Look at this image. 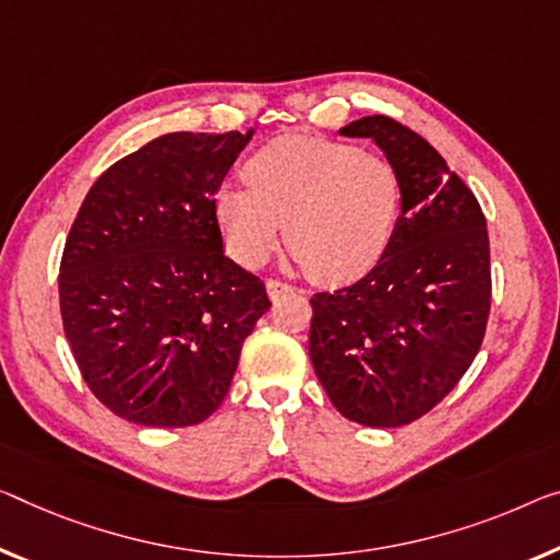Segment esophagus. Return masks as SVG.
Instances as JSON below:
<instances>
[{
  "label": "esophagus",
  "mask_w": 560,
  "mask_h": 560,
  "mask_svg": "<svg viewBox=\"0 0 560 560\" xmlns=\"http://www.w3.org/2000/svg\"><path fill=\"white\" fill-rule=\"evenodd\" d=\"M265 288H268V295H270L272 303H278L282 295H288V292H292V288L288 285V282H280V280H268V282H265Z\"/></svg>",
  "instance_id": "obj_1"
}]
</instances>
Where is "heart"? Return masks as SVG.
<instances>
[{"mask_svg": "<svg viewBox=\"0 0 560 560\" xmlns=\"http://www.w3.org/2000/svg\"><path fill=\"white\" fill-rule=\"evenodd\" d=\"M245 187L222 185L214 218L228 253L245 268L268 260L285 225L310 278L342 285L363 278L390 245L398 177L381 154L323 137L285 135L243 167Z\"/></svg>", "mask_w": 560, "mask_h": 560, "instance_id": "obj_1", "label": "heart"}]
</instances>
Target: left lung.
I'll return each instance as SVG.
<instances>
[{
	"instance_id": "1",
	"label": "left lung",
	"mask_w": 560,
	"mask_h": 560,
	"mask_svg": "<svg viewBox=\"0 0 560 560\" xmlns=\"http://www.w3.org/2000/svg\"><path fill=\"white\" fill-rule=\"evenodd\" d=\"M340 135L383 150L400 214L363 280L310 300V360L348 420L398 428L435 408L478 355L490 310L486 218L448 162L406 125L370 115Z\"/></svg>"
}]
</instances>
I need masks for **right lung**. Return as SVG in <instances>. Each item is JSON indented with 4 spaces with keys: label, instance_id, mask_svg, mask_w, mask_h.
I'll list each match as a JSON object with an SVG mask.
<instances>
[{
    "label": "right lung",
    "instance_id": "1",
    "mask_svg": "<svg viewBox=\"0 0 560 560\" xmlns=\"http://www.w3.org/2000/svg\"><path fill=\"white\" fill-rule=\"evenodd\" d=\"M255 130L154 137L102 172L59 265V310L84 383L137 425L185 428L230 390L270 300L225 255L214 195Z\"/></svg>",
    "mask_w": 560,
    "mask_h": 560
}]
</instances>
